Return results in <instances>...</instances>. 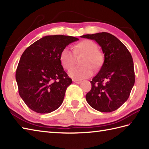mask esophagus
Returning a JSON list of instances; mask_svg holds the SVG:
<instances>
[{"label": "esophagus", "mask_w": 149, "mask_h": 149, "mask_svg": "<svg viewBox=\"0 0 149 149\" xmlns=\"http://www.w3.org/2000/svg\"><path fill=\"white\" fill-rule=\"evenodd\" d=\"M72 81L74 82V83H77V84H79V83H81V81H80V80H77V79H73Z\"/></svg>", "instance_id": "1"}]
</instances>
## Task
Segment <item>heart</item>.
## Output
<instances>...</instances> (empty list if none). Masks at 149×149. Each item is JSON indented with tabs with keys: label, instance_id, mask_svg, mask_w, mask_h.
Returning a JSON list of instances; mask_svg holds the SVG:
<instances>
[{
	"label": "heart",
	"instance_id": "heart-1",
	"mask_svg": "<svg viewBox=\"0 0 149 149\" xmlns=\"http://www.w3.org/2000/svg\"><path fill=\"white\" fill-rule=\"evenodd\" d=\"M97 44L92 41L89 40L81 41L74 46L73 51L67 47L63 49L60 54V62L63 68L69 70L75 64V56L82 54H86L82 61V65L84 66L73 68L68 74L74 79L88 78L93 74V66L95 68H98L102 64V57L97 51Z\"/></svg>",
	"mask_w": 149,
	"mask_h": 149
}]
</instances>
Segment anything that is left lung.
<instances>
[{
  "instance_id": "left-lung-1",
  "label": "left lung",
  "mask_w": 149,
  "mask_h": 149,
  "mask_svg": "<svg viewBox=\"0 0 149 149\" xmlns=\"http://www.w3.org/2000/svg\"><path fill=\"white\" fill-rule=\"evenodd\" d=\"M81 38L95 40L104 54V63L86 95L89 105L100 112H112L126 100L135 82L132 58L123 44L113 34L99 33Z\"/></svg>"
}]
</instances>
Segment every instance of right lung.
I'll list each match as a JSON object with an SVG mask.
<instances>
[{"label":"right lung","instance_id":"add662e5","mask_svg":"<svg viewBox=\"0 0 149 149\" xmlns=\"http://www.w3.org/2000/svg\"><path fill=\"white\" fill-rule=\"evenodd\" d=\"M79 40L73 36H43L25 50L16 71L19 95L29 108L49 113L61 105L72 79L59 59L62 50Z\"/></svg>","mask_w":149,"mask_h":149}]
</instances>
